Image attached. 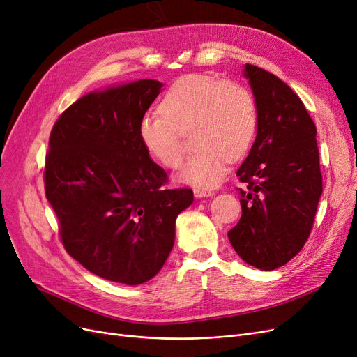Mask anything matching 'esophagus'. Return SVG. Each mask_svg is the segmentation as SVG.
Segmentation results:
<instances>
[{"label": "esophagus", "instance_id": "obj_1", "mask_svg": "<svg viewBox=\"0 0 357 357\" xmlns=\"http://www.w3.org/2000/svg\"><path fill=\"white\" fill-rule=\"evenodd\" d=\"M193 193H195V197H196V199L213 196V192L209 190V189H193Z\"/></svg>", "mask_w": 357, "mask_h": 357}]
</instances>
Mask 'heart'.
Returning a JSON list of instances; mask_svg holds the SVG:
<instances>
[{
  "instance_id": "b5f03b06",
  "label": "heart",
  "mask_w": 357,
  "mask_h": 357,
  "mask_svg": "<svg viewBox=\"0 0 357 357\" xmlns=\"http://www.w3.org/2000/svg\"><path fill=\"white\" fill-rule=\"evenodd\" d=\"M160 114L144 116L139 139L148 154L167 168H178L184 149L180 135H190L195 154L184 165V183L213 188L225 174V160L243 158L257 130V105L238 82L209 75L176 81L160 103Z\"/></svg>"
}]
</instances>
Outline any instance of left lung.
I'll use <instances>...</instances> for the list:
<instances>
[{
  "instance_id": "1",
  "label": "left lung",
  "mask_w": 357,
  "mask_h": 357,
  "mask_svg": "<svg viewBox=\"0 0 357 357\" xmlns=\"http://www.w3.org/2000/svg\"><path fill=\"white\" fill-rule=\"evenodd\" d=\"M244 77L257 105V135L236 172L243 215L228 238L250 266L268 271L308 240L322 195L317 129L301 98L276 75L250 63Z\"/></svg>"
}]
</instances>
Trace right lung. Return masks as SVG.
I'll list each match as a JSON object with an SVG mask.
<instances>
[{"label": "right lung", "instance_id": "right-lung-1", "mask_svg": "<svg viewBox=\"0 0 357 357\" xmlns=\"http://www.w3.org/2000/svg\"><path fill=\"white\" fill-rule=\"evenodd\" d=\"M162 82L96 90L56 121L45 167L46 199L73 259L110 282L137 286L162 268L190 189L164 190V169L139 139V122Z\"/></svg>", "mask_w": 357, "mask_h": 357}]
</instances>
